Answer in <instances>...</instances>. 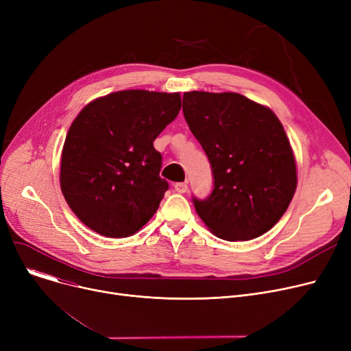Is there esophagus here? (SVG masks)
Returning a JSON list of instances; mask_svg holds the SVG:
<instances>
[{
  "label": "esophagus",
  "instance_id": "esophagus-1",
  "mask_svg": "<svg viewBox=\"0 0 351 351\" xmlns=\"http://www.w3.org/2000/svg\"><path fill=\"white\" fill-rule=\"evenodd\" d=\"M175 191L178 193H186L188 192V185H186V183H175Z\"/></svg>",
  "mask_w": 351,
  "mask_h": 351
}]
</instances>
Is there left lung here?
Instances as JSON below:
<instances>
[{
    "mask_svg": "<svg viewBox=\"0 0 351 351\" xmlns=\"http://www.w3.org/2000/svg\"><path fill=\"white\" fill-rule=\"evenodd\" d=\"M182 109L215 179L206 200L193 199L199 217L229 242L265 234L298 188L296 159L282 122L270 108L236 92H185Z\"/></svg>",
    "mask_w": 351,
    "mask_h": 351,
    "instance_id": "obj_1",
    "label": "left lung"
}]
</instances>
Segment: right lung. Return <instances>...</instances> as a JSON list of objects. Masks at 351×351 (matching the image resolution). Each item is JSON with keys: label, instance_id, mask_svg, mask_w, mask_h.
<instances>
[{"label": "right lung", "instance_id": "right-lung-1", "mask_svg": "<svg viewBox=\"0 0 351 351\" xmlns=\"http://www.w3.org/2000/svg\"><path fill=\"white\" fill-rule=\"evenodd\" d=\"M180 105L179 92L126 89L81 109L64 142L60 183L85 226L126 237L149 222L169 188L154 141Z\"/></svg>", "mask_w": 351, "mask_h": 351}]
</instances>
